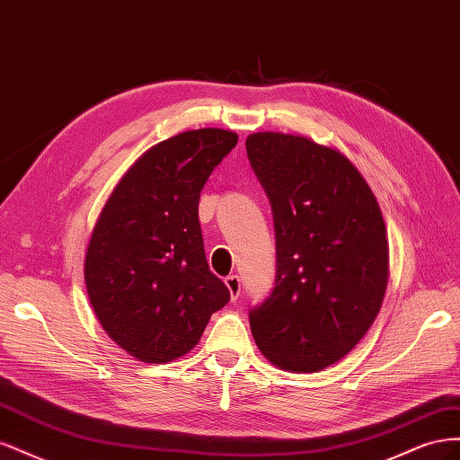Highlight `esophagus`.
Masks as SVG:
<instances>
[{
	"instance_id": "obj_1",
	"label": "esophagus",
	"mask_w": 460,
	"mask_h": 460,
	"mask_svg": "<svg viewBox=\"0 0 460 460\" xmlns=\"http://www.w3.org/2000/svg\"><path fill=\"white\" fill-rule=\"evenodd\" d=\"M225 284H226V288L230 289V297H232V301L238 299V297H240V294H242V280H240V276H235V274L226 276Z\"/></svg>"
}]
</instances>
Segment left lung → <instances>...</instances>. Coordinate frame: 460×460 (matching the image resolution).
<instances>
[{
    "label": "left lung",
    "instance_id": "obj_1",
    "mask_svg": "<svg viewBox=\"0 0 460 460\" xmlns=\"http://www.w3.org/2000/svg\"><path fill=\"white\" fill-rule=\"evenodd\" d=\"M245 149L270 199L276 234L274 289L249 313L255 343L282 370H324L380 313L389 276L380 205L338 147L255 132Z\"/></svg>",
    "mask_w": 460,
    "mask_h": 460
}]
</instances>
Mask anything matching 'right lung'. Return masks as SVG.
Here are the masks:
<instances>
[{
  "label": "right lung",
  "instance_id": "1",
  "mask_svg": "<svg viewBox=\"0 0 460 460\" xmlns=\"http://www.w3.org/2000/svg\"><path fill=\"white\" fill-rule=\"evenodd\" d=\"M238 144L222 128L180 132L149 147L105 201L84 280L100 324L142 363L164 365L201 340L230 291L205 259L199 193Z\"/></svg>",
  "mask_w": 460,
  "mask_h": 460
}]
</instances>
